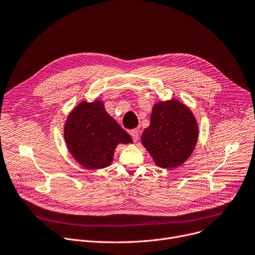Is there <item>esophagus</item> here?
Returning <instances> with one entry per match:
<instances>
[{"instance_id":"esophagus-1","label":"esophagus","mask_w":255,"mask_h":255,"mask_svg":"<svg viewBox=\"0 0 255 255\" xmlns=\"http://www.w3.org/2000/svg\"><path fill=\"white\" fill-rule=\"evenodd\" d=\"M130 135L132 137V139L134 142H136L138 139H139V131L137 129H133L130 131Z\"/></svg>"}]
</instances>
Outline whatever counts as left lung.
Here are the masks:
<instances>
[{"instance_id":"1","label":"left lung","mask_w":255,"mask_h":255,"mask_svg":"<svg viewBox=\"0 0 255 255\" xmlns=\"http://www.w3.org/2000/svg\"><path fill=\"white\" fill-rule=\"evenodd\" d=\"M197 138L193 114L182 103L172 100L153 106L150 124L144 129L141 141L158 167L172 169L190 156Z\"/></svg>"}]
</instances>
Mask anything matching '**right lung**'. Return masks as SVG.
Wrapping results in <instances>:
<instances>
[{
  "mask_svg": "<svg viewBox=\"0 0 255 255\" xmlns=\"http://www.w3.org/2000/svg\"><path fill=\"white\" fill-rule=\"evenodd\" d=\"M64 135L73 157L86 169L110 166L116 146L132 141L100 101L81 102L69 115Z\"/></svg>",
  "mask_w": 255,
  "mask_h": 255,
  "instance_id": "add662e5",
  "label": "right lung"
}]
</instances>
